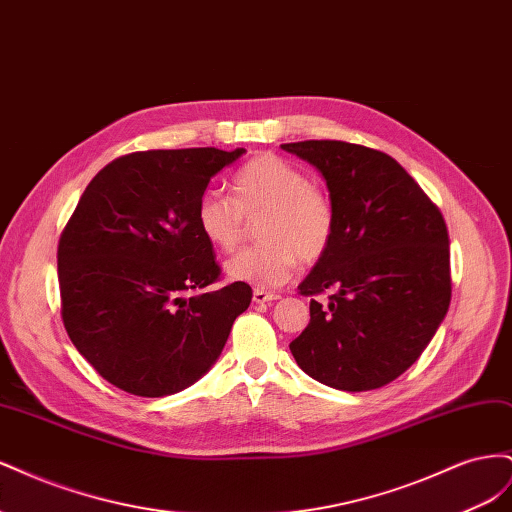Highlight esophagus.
I'll return each mask as SVG.
<instances>
[{"label":"esophagus","instance_id":"esophagus-1","mask_svg":"<svg viewBox=\"0 0 512 512\" xmlns=\"http://www.w3.org/2000/svg\"><path fill=\"white\" fill-rule=\"evenodd\" d=\"M277 299H280V294H277V292H267V290H262V288H256L254 294H252V301L254 303H269V301H277Z\"/></svg>","mask_w":512,"mask_h":512}]
</instances>
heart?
I'll return each mask as SVG.
<instances>
[{"label":"heart","mask_w":512,"mask_h":512,"mask_svg":"<svg viewBox=\"0 0 512 512\" xmlns=\"http://www.w3.org/2000/svg\"><path fill=\"white\" fill-rule=\"evenodd\" d=\"M265 213L258 224L260 245L226 262L232 282L254 288L282 286L297 262H316L335 235V209L329 194L307 179L299 166L275 156L247 162L232 179V198L207 190L198 200V230L222 252L235 250L243 218Z\"/></svg>","instance_id":"obj_1"}]
</instances>
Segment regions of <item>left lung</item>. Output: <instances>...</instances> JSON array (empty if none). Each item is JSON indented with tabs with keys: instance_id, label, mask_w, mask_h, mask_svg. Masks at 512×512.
I'll use <instances>...</instances> for the list:
<instances>
[{
	"instance_id": "left-lung-1",
	"label": "left lung",
	"mask_w": 512,
	"mask_h": 512,
	"mask_svg": "<svg viewBox=\"0 0 512 512\" xmlns=\"http://www.w3.org/2000/svg\"><path fill=\"white\" fill-rule=\"evenodd\" d=\"M327 181L335 235L299 284L309 324L290 352L307 376L361 393L393 382L423 354L451 303V252L440 209L397 160L344 141L286 143Z\"/></svg>"
}]
</instances>
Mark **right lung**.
<instances>
[{"label":"right lung","mask_w":512,"mask_h":512,"mask_svg":"<svg viewBox=\"0 0 512 512\" xmlns=\"http://www.w3.org/2000/svg\"><path fill=\"white\" fill-rule=\"evenodd\" d=\"M243 147L158 149L117 158L91 179L59 239L64 327L87 363L117 389L166 397L220 359L232 322L252 301L220 277L196 207Z\"/></svg>","instance_id":"right-lung-1"}]
</instances>
